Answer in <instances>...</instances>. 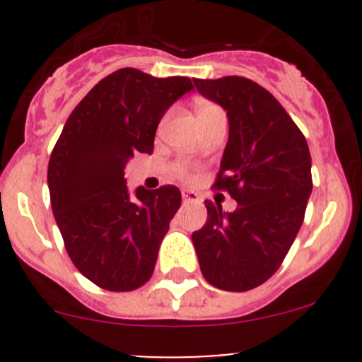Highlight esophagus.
Returning a JSON list of instances; mask_svg holds the SVG:
<instances>
[{"label":"esophagus","instance_id":"34e87169","mask_svg":"<svg viewBox=\"0 0 362 362\" xmlns=\"http://www.w3.org/2000/svg\"><path fill=\"white\" fill-rule=\"evenodd\" d=\"M182 199L184 203H196L199 202V196L196 192H182Z\"/></svg>","mask_w":362,"mask_h":362}]
</instances>
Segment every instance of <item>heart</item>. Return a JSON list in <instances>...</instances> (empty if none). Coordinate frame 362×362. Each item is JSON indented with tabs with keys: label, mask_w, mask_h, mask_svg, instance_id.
<instances>
[{
	"label": "heart",
	"mask_w": 362,
	"mask_h": 362,
	"mask_svg": "<svg viewBox=\"0 0 362 362\" xmlns=\"http://www.w3.org/2000/svg\"><path fill=\"white\" fill-rule=\"evenodd\" d=\"M214 112H221V108L215 107V105H211V103H199L198 108H196V117H198V119H202V117L210 115V113H214ZM175 175H177L178 178H184V180L185 178H189V171L184 164H177V166H175Z\"/></svg>",
	"instance_id": "b5f03b06"
}]
</instances>
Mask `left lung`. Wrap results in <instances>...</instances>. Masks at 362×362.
<instances>
[{
  "instance_id": "obj_1",
  "label": "left lung",
  "mask_w": 362,
  "mask_h": 362,
  "mask_svg": "<svg viewBox=\"0 0 362 362\" xmlns=\"http://www.w3.org/2000/svg\"><path fill=\"white\" fill-rule=\"evenodd\" d=\"M194 86L228 112L214 189L228 191L238 206L226 214L206 199V224L192 243L208 284L243 293L264 284L293 245L312 194V158L289 113L259 83L222 76L194 78Z\"/></svg>"
}]
</instances>
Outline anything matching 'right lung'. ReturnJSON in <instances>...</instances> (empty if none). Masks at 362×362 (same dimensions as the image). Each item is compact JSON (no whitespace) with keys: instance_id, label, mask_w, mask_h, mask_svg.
I'll return each mask as SVG.
<instances>
[{"instance_id":"1","label":"right lung","mask_w":362,"mask_h":362,"mask_svg":"<svg viewBox=\"0 0 362 362\" xmlns=\"http://www.w3.org/2000/svg\"><path fill=\"white\" fill-rule=\"evenodd\" d=\"M192 89L187 76L117 69L76 105L50 154L47 180L64 247L101 289L134 291L154 273L182 194L163 185L131 196L124 170L136 152L152 154L159 120Z\"/></svg>"}]
</instances>
